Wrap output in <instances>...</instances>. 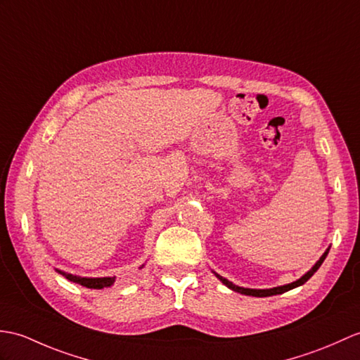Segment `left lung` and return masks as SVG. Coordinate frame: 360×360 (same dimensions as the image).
I'll return each mask as SVG.
<instances>
[{"label": "left lung", "instance_id": "8db88e82", "mask_svg": "<svg viewBox=\"0 0 360 360\" xmlns=\"http://www.w3.org/2000/svg\"><path fill=\"white\" fill-rule=\"evenodd\" d=\"M328 252H330V247L325 250V253L319 257V261H317L310 270H308L302 278H299L297 281H295V282H291V283H287V285H279V287H273V288H244V287H239V285H235V283L233 282H230L229 279H225V278H222V276H219L218 273H214V276L216 278H218L225 287H229L230 290H233V291H236V293H240V295H245V296H255V297H266V296H274V295H282V293H285V291H288V290H293V288H296V287H300V285H304V283L311 278V276L319 270V266L322 265V262L325 261V257H327V255H328Z\"/></svg>", "mask_w": 360, "mask_h": 360}]
</instances>
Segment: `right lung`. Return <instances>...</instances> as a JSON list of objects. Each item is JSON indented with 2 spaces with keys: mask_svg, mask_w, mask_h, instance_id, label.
Wrapping results in <instances>:
<instances>
[{
  "mask_svg": "<svg viewBox=\"0 0 360 360\" xmlns=\"http://www.w3.org/2000/svg\"><path fill=\"white\" fill-rule=\"evenodd\" d=\"M144 266V265H142ZM141 266V269H142ZM58 273L63 274L65 279H69L70 282L75 283H79L82 287H87V288H95V290H101V288H107V287H112L115 283V276L113 278H81V276L77 274H72V273H65L63 270H58L55 269Z\"/></svg>",
  "mask_w": 360,
  "mask_h": 360,
  "instance_id": "add662e5",
  "label": "right lung"
}]
</instances>
